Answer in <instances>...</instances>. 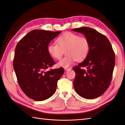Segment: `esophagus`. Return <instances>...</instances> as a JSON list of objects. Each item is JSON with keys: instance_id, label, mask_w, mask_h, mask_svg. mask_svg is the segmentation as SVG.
Returning <instances> with one entry per match:
<instances>
[{"instance_id": "34e87169", "label": "esophagus", "mask_w": 125, "mask_h": 125, "mask_svg": "<svg viewBox=\"0 0 125 125\" xmlns=\"http://www.w3.org/2000/svg\"><path fill=\"white\" fill-rule=\"evenodd\" d=\"M64 69H65V70H66V71H68V70H70L71 69L70 68H65Z\"/></svg>"}]
</instances>
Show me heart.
Listing matches in <instances>:
<instances>
[{"mask_svg": "<svg viewBox=\"0 0 125 125\" xmlns=\"http://www.w3.org/2000/svg\"><path fill=\"white\" fill-rule=\"evenodd\" d=\"M57 42L49 43L47 50L52 57L57 60L62 58L65 51L66 55L57 63L60 67H68L75 60L82 61L90 52V44L88 38L74 33H65L58 37Z\"/></svg>", "mask_w": 125, "mask_h": 125, "instance_id": "1", "label": "heart"}]
</instances>
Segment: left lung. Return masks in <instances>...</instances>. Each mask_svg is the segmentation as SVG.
<instances>
[{
    "instance_id": "obj_1",
    "label": "left lung",
    "mask_w": 125,
    "mask_h": 125,
    "mask_svg": "<svg viewBox=\"0 0 125 125\" xmlns=\"http://www.w3.org/2000/svg\"><path fill=\"white\" fill-rule=\"evenodd\" d=\"M72 30L84 34L90 44L88 55L73 68L75 73L74 90L84 99H95L102 95L110 85L115 64L114 51L107 37L95 30L82 27ZM85 66V70L81 68Z\"/></svg>"
}]
</instances>
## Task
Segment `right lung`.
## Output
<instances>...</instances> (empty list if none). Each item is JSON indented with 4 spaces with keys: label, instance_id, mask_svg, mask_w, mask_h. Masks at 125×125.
<instances>
[{
    "label": "right lung",
    "instance_id": "1",
    "mask_svg": "<svg viewBox=\"0 0 125 125\" xmlns=\"http://www.w3.org/2000/svg\"><path fill=\"white\" fill-rule=\"evenodd\" d=\"M60 33L32 30L15 49L13 66L18 84L25 95L34 101H44L53 95L64 73L63 68L46 70L55 63L48 53L47 45Z\"/></svg>",
    "mask_w": 125,
    "mask_h": 125
}]
</instances>
